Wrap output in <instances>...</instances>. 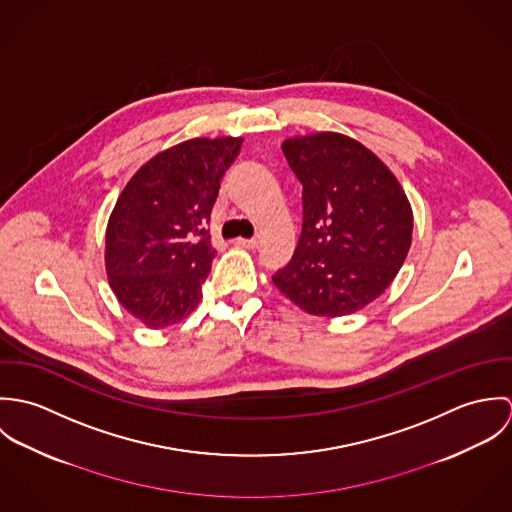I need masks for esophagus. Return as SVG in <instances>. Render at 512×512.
<instances>
[{"instance_id": "obj_1", "label": "esophagus", "mask_w": 512, "mask_h": 512, "mask_svg": "<svg viewBox=\"0 0 512 512\" xmlns=\"http://www.w3.org/2000/svg\"><path fill=\"white\" fill-rule=\"evenodd\" d=\"M234 242L242 248H258V238H236Z\"/></svg>"}]
</instances>
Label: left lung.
I'll return each mask as SVG.
<instances>
[{
    "label": "left lung",
    "instance_id": "8db88e82",
    "mask_svg": "<svg viewBox=\"0 0 512 512\" xmlns=\"http://www.w3.org/2000/svg\"><path fill=\"white\" fill-rule=\"evenodd\" d=\"M303 185V224L274 286L319 317L363 309L390 286L412 244V207L392 171L335 132L282 144Z\"/></svg>",
    "mask_w": 512,
    "mask_h": 512
}]
</instances>
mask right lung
Here are the masks:
<instances>
[{
    "label": "right lung",
    "mask_w": 512,
    "mask_h": 512,
    "mask_svg": "<svg viewBox=\"0 0 512 512\" xmlns=\"http://www.w3.org/2000/svg\"><path fill=\"white\" fill-rule=\"evenodd\" d=\"M242 138L169 147L124 187L106 228V274L124 309L149 329L183 321L201 301L217 250L207 230L220 179Z\"/></svg>",
    "instance_id": "right-lung-1"
}]
</instances>
